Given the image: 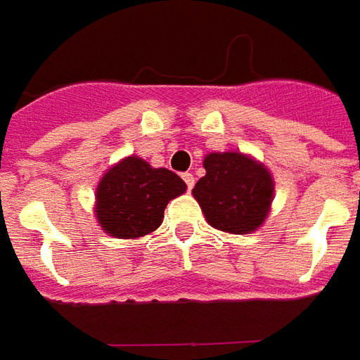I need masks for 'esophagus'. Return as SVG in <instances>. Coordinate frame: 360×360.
I'll list each match as a JSON object with an SVG mask.
<instances>
[{"label": "esophagus", "instance_id": "34e87169", "mask_svg": "<svg viewBox=\"0 0 360 360\" xmlns=\"http://www.w3.org/2000/svg\"><path fill=\"white\" fill-rule=\"evenodd\" d=\"M182 178H184V182H186V186H188V190H192V188H194V174H192V172H186V174H182Z\"/></svg>", "mask_w": 360, "mask_h": 360}]
</instances>
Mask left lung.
<instances>
[{"label": "left lung", "mask_w": 360, "mask_h": 360, "mask_svg": "<svg viewBox=\"0 0 360 360\" xmlns=\"http://www.w3.org/2000/svg\"><path fill=\"white\" fill-rule=\"evenodd\" d=\"M204 168L205 176L192 194L207 223L233 235L257 231L269 215L274 194L269 168L241 153H210Z\"/></svg>", "instance_id": "left-lung-1"}]
</instances>
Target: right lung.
<instances>
[{
  "label": "right lung",
  "mask_w": 360,
  "mask_h": 360,
  "mask_svg": "<svg viewBox=\"0 0 360 360\" xmlns=\"http://www.w3.org/2000/svg\"><path fill=\"white\" fill-rule=\"evenodd\" d=\"M184 192V180L172 170L153 168L139 156H127L100 180L96 217L111 237L137 239L158 229L168 202Z\"/></svg>",
  "instance_id": "right-lung-1"
}]
</instances>
